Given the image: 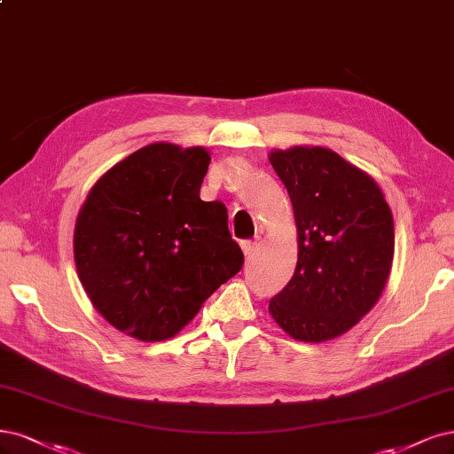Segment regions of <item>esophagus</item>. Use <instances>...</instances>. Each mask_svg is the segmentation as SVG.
<instances>
[{"label": "esophagus", "instance_id": "esophagus-1", "mask_svg": "<svg viewBox=\"0 0 454 454\" xmlns=\"http://www.w3.org/2000/svg\"><path fill=\"white\" fill-rule=\"evenodd\" d=\"M257 242H252V240H246V242H242V252H244V255L249 259L252 257L254 254H255V249H257Z\"/></svg>", "mask_w": 454, "mask_h": 454}]
</instances>
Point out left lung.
<instances>
[{"label":"left lung","mask_w":454,"mask_h":454,"mask_svg":"<svg viewBox=\"0 0 454 454\" xmlns=\"http://www.w3.org/2000/svg\"><path fill=\"white\" fill-rule=\"evenodd\" d=\"M269 160L299 234L294 274L269 311L294 340H333L380 301L395 257L393 214L376 180L333 150L294 146Z\"/></svg>","instance_id":"obj_1"}]
</instances>
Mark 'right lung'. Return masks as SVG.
I'll list each match as a JSON object with an SVG mask.
<instances>
[{"label":"right lung","mask_w":454,"mask_h":454,"mask_svg":"<svg viewBox=\"0 0 454 454\" xmlns=\"http://www.w3.org/2000/svg\"><path fill=\"white\" fill-rule=\"evenodd\" d=\"M210 153L153 143L91 187L74 225V264L93 308L143 341L173 338L240 272L223 202L200 200Z\"/></svg>","instance_id":"add662e5"}]
</instances>
